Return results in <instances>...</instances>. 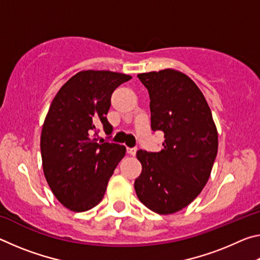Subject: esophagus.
I'll return each instance as SVG.
<instances>
[{
	"mask_svg": "<svg viewBox=\"0 0 260 260\" xmlns=\"http://www.w3.org/2000/svg\"><path fill=\"white\" fill-rule=\"evenodd\" d=\"M136 151H138V149L136 148H127V152H128V155L131 156H135Z\"/></svg>",
	"mask_w": 260,
	"mask_h": 260,
	"instance_id": "1",
	"label": "esophagus"
}]
</instances>
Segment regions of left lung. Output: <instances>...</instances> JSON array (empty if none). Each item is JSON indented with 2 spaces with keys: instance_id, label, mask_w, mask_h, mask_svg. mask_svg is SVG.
I'll return each mask as SVG.
<instances>
[{
  "instance_id": "1",
  "label": "left lung",
  "mask_w": 260,
  "mask_h": 260,
  "mask_svg": "<svg viewBox=\"0 0 260 260\" xmlns=\"http://www.w3.org/2000/svg\"><path fill=\"white\" fill-rule=\"evenodd\" d=\"M150 96L151 128L164 133L159 152L139 150L142 172L134 188L141 203L172 214L200 195L218 152V131L203 93L173 69L138 74Z\"/></svg>"
}]
</instances>
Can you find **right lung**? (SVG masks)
<instances>
[{
  "instance_id": "add662e5",
  "label": "right lung",
  "mask_w": 260,
  "mask_h": 260,
  "mask_svg": "<svg viewBox=\"0 0 260 260\" xmlns=\"http://www.w3.org/2000/svg\"><path fill=\"white\" fill-rule=\"evenodd\" d=\"M131 76L87 70L61 86L48 110L41 132L43 173L65 208L85 212L102 201L108 182L126 148L98 143L99 127L111 134L107 114L113 90Z\"/></svg>"
}]
</instances>
